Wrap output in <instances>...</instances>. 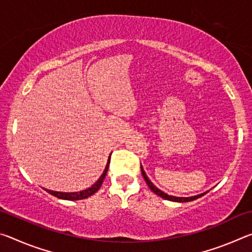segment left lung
Listing matches in <instances>:
<instances>
[{"label":"left lung","instance_id":"obj_1","mask_svg":"<svg viewBox=\"0 0 252 252\" xmlns=\"http://www.w3.org/2000/svg\"><path fill=\"white\" fill-rule=\"evenodd\" d=\"M141 172H142V176H143V178H144V180H146V182H147L148 187L150 188V189L153 191V192H155L157 195H159V197H161V198H163V199H165V200H169V201H174V202H189V201H193V200L198 199V198H200V197H202V195H204V194L207 193V192H204V193L198 194V195H193V197H187V198H185V197H173V195H169V194H167V193H164L163 191H161L160 189H158V188H157L155 185H153V183H152L150 180H149V178L147 177L146 172H144L142 165H141Z\"/></svg>","mask_w":252,"mask_h":252}]
</instances>
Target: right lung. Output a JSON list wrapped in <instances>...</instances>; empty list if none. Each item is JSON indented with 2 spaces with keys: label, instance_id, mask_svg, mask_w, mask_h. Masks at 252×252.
<instances>
[{
  "label": "right lung",
  "instance_id": "add662e5",
  "mask_svg": "<svg viewBox=\"0 0 252 252\" xmlns=\"http://www.w3.org/2000/svg\"><path fill=\"white\" fill-rule=\"evenodd\" d=\"M110 158H111V155H110ZM110 158L108 159V163H106V167L104 169L103 173H102L101 177L99 178V180H97L92 187L88 188V189L79 191V192H59V191H52V190H48V189H45V191H46V192H49L50 194L54 195V197L59 198V199L71 200V201H75V200H82V199H85V198H89L90 195L94 194L96 191L100 189L102 182H103L104 178H105V174H106V172H108L109 164H110Z\"/></svg>",
  "mask_w": 252,
  "mask_h": 252
}]
</instances>
